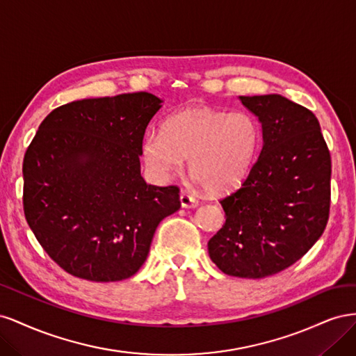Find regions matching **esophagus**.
Wrapping results in <instances>:
<instances>
[{"label": "esophagus", "instance_id": "34e87169", "mask_svg": "<svg viewBox=\"0 0 356 356\" xmlns=\"http://www.w3.org/2000/svg\"><path fill=\"white\" fill-rule=\"evenodd\" d=\"M179 202H181L182 208H196L199 204V200L195 199L193 196H190L188 193H186V191H181Z\"/></svg>", "mask_w": 356, "mask_h": 356}]
</instances>
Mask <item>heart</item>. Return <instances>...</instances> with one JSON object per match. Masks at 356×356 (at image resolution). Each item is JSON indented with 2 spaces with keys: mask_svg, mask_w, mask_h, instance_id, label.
<instances>
[{
  "mask_svg": "<svg viewBox=\"0 0 356 356\" xmlns=\"http://www.w3.org/2000/svg\"><path fill=\"white\" fill-rule=\"evenodd\" d=\"M260 143V129L246 111L187 105L170 114L161 132L143 139V159L157 179H169L184 166L209 193L221 195L246 178Z\"/></svg>",
  "mask_w": 356,
  "mask_h": 356,
  "instance_id": "1",
  "label": "heart"
}]
</instances>
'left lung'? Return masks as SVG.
Listing matches in <instances>:
<instances>
[{"label": "left lung", "instance_id": "1", "mask_svg": "<svg viewBox=\"0 0 356 356\" xmlns=\"http://www.w3.org/2000/svg\"><path fill=\"white\" fill-rule=\"evenodd\" d=\"M239 101L260 122L263 147L241 188L220 200L225 222L208 251L225 275L260 279L298 261L324 233L331 157L305 106L276 93Z\"/></svg>", "mask_w": 356, "mask_h": 356}]
</instances>
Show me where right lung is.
I'll return each instance as SVG.
<instances>
[{"label": "right lung", "instance_id": "obj_1", "mask_svg": "<svg viewBox=\"0 0 356 356\" xmlns=\"http://www.w3.org/2000/svg\"><path fill=\"white\" fill-rule=\"evenodd\" d=\"M163 99L148 92L53 110L24 159V211L63 270L93 282L134 276L159 222L181 208L175 186L141 177L145 129Z\"/></svg>", "mask_w": 356, "mask_h": 356}]
</instances>
